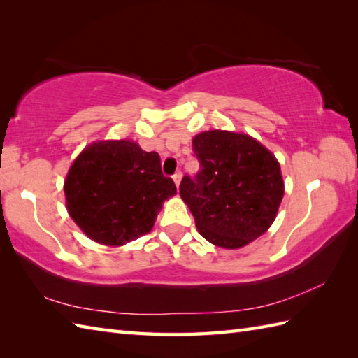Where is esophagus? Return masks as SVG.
Masks as SVG:
<instances>
[{"label": "esophagus", "mask_w": 358, "mask_h": 358, "mask_svg": "<svg viewBox=\"0 0 358 358\" xmlns=\"http://www.w3.org/2000/svg\"><path fill=\"white\" fill-rule=\"evenodd\" d=\"M172 178H173V181H175V185H177V187H178V186H180V181H181V171L175 172Z\"/></svg>", "instance_id": "obj_1"}]
</instances>
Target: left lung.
<instances>
[{"label":"left lung","mask_w":358,"mask_h":358,"mask_svg":"<svg viewBox=\"0 0 358 358\" xmlns=\"http://www.w3.org/2000/svg\"><path fill=\"white\" fill-rule=\"evenodd\" d=\"M192 150L200 171L185 175L180 195L203 237L237 249L268 231L285 192L275 157L249 135L226 131L199 134Z\"/></svg>","instance_id":"8db88e82"}]
</instances>
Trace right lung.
I'll list each match as a JSON object with an SVG mask.
<instances>
[{"label":"right lung","instance_id":"right-lung-1","mask_svg":"<svg viewBox=\"0 0 358 358\" xmlns=\"http://www.w3.org/2000/svg\"><path fill=\"white\" fill-rule=\"evenodd\" d=\"M64 194L69 215L89 238L121 246L152 229L177 187L163 175L157 152L121 140L83 150L67 173Z\"/></svg>","mask_w":358,"mask_h":358}]
</instances>
